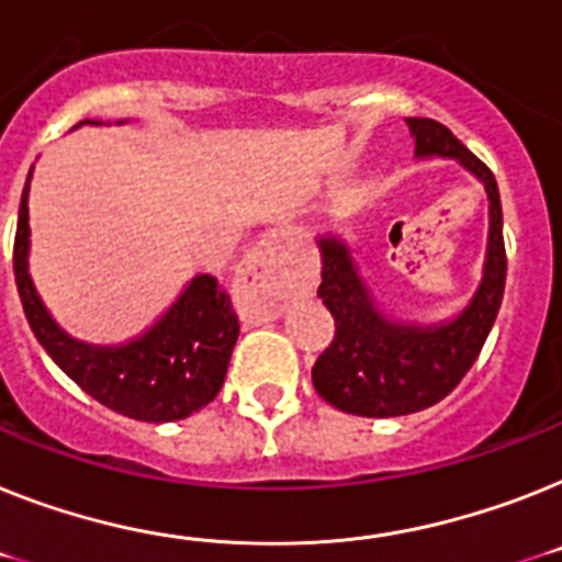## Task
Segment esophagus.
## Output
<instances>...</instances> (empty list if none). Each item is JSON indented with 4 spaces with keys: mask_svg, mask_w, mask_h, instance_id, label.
Wrapping results in <instances>:
<instances>
[{
    "mask_svg": "<svg viewBox=\"0 0 562 562\" xmlns=\"http://www.w3.org/2000/svg\"><path fill=\"white\" fill-rule=\"evenodd\" d=\"M289 259L285 245L277 234L259 239L248 257L243 259L237 273V296L243 303V314L251 323H268L277 319L282 303L289 296Z\"/></svg>",
    "mask_w": 562,
    "mask_h": 562,
    "instance_id": "obj_1",
    "label": "esophagus"
}]
</instances>
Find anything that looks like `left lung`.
Instances as JSON below:
<instances>
[{
	"instance_id": "8db88e82",
	"label": "left lung",
	"mask_w": 562,
	"mask_h": 562,
	"mask_svg": "<svg viewBox=\"0 0 562 562\" xmlns=\"http://www.w3.org/2000/svg\"><path fill=\"white\" fill-rule=\"evenodd\" d=\"M417 157H446L469 168L488 193V245L483 280L454 319L405 325L385 317L366 289L351 248L339 237H319L323 282L317 296L331 311L334 339L311 369L325 403L357 417H403L440 403L460 385L483 351L506 291L503 209L494 173L440 122L412 116Z\"/></svg>"
}]
</instances>
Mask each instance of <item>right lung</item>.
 Instances as JSON below:
<instances>
[{"label":"right lung","instance_id":"1","mask_svg":"<svg viewBox=\"0 0 562 562\" xmlns=\"http://www.w3.org/2000/svg\"><path fill=\"white\" fill-rule=\"evenodd\" d=\"M27 186L31 173L19 202L13 273L31 331L50 360L97 403L143 423H171L205 408L223 389L239 337V319L223 285L209 273L193 277L177 303L125 346H88L68 337L27 273Z\"/></svg>","mask_w":562,"mask_h":562}]
</instances>
